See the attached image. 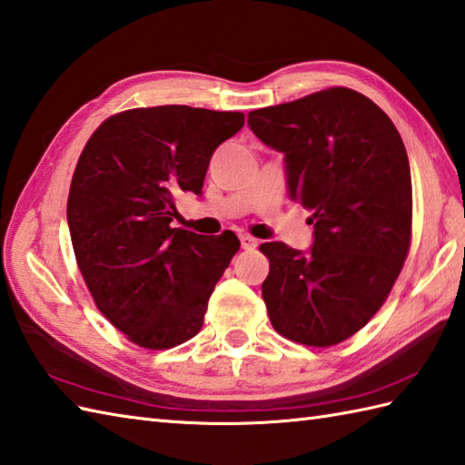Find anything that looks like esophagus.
<instances>
[{
    "instance_id": "obj_1",
    "label": "esophagus",
    "mask_w": 465,
    "mask_h": 465,
    "mask_svg": "<svg viewBox=\"0 0 465 465\" xmlns=\"http://www.w3.org/2000/svg\"><path fill=\"white\" fill-rule=\"evenodd\" d=\"M240 243H242V250L258 248V240L252 238V235H240Z\"/></svg>"
}]
</instances>
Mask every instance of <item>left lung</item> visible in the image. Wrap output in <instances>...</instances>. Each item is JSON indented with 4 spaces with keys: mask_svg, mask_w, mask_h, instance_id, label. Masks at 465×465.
<instances>
[{
    "mask_svg": "<svg viewBox=\"0 0 465 465\" xmlns=\"http://www.w3.org/2000/svg\"><path fill=\"white\" fill-rule=\"evenodd\" d=\"M283 153L293 202L312 210L313 245L262 243L273 330L313 348L348 340L388 298L411 242V175L396 125L370 97L330 87L248 114Z\"/></svg>",
    "mask_w": 465,
    "mask_h": 465,
    "instance_id": "left-lung-1",
    "label": "left lung"
}]
</instances>
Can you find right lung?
Wrapping results in <instances>:
<instances>
[{
	"instance_id": "obj_1",
	"label": "right lung",
	"mask_w": 465,
	"mask_h": 465,
	"mask_svg": "<svg viewBox=\"0 0 465 465\" xmlns=\"http://www.w3.org/2000/svg\"><path fill=\"white\" fill-rule=\"evenodd\" d=\"M243 114L137 107L105 120L77 160L67 225L87 290L127 340L175 348L202 330L207 302L240 240L172 227L175 200L202 195L215 147Z\"/></svg>"
}]
</instances>
